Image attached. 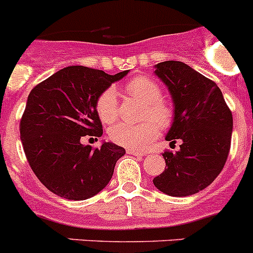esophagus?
Returning a JSON list of instances; mask_svg holds the SVG:
<instances>
[{
    "mask_svg": "<svg viewBox=\"0 0 253 253\" xmlns=\"http://www.w3.org/2000/svg\"><path fill=\"white\" fill-rule=\"evenodd\" d=\"M126 153L129 154H133V156H137V157H143L144 153L140 151H135V149H126Z\"/></svg>",
    "mask_w": 253,
    "mask_h": 253,
    "instance_id": "1",
    "label": "esophagus"
}]
</instances>
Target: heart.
Returning <instances> with one entry per match:
<instances>
[{"label":"heart","mask_w":253,"mask_h":253,"mask_svg":"<svg viewBox=\"0 0 253 253\" xmlns=\"http://www.w3.org/2000/svg\"><path fill=\"white\" fill-rule=\"evenodd\" d=\"M125 90L129 96L139 100L146 105L143 118L148 120L142 124L118 123L109 129V138L114 143L128 148H144L157 137L158 126L166 129L173 122L175 111L171 104L162 100V90L160 84L146 76H138L126 84ZM96 113L101 122L110 124L118 118V100L116 90L107 87L96 100Z\"/></svg>","instance_id":"obj_1"}]
</instances>
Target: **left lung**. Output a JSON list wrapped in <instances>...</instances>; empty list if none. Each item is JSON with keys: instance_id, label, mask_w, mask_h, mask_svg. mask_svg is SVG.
Wrapping results in <instances>:
<instances>
[{"instance_id": "1", "label": "left lung", "mask_w": 253, "mask_h": 253, "mask_svg": "<svg viewBox=\"0 0 253 253\" xmlns=\"http://www.w3.org/2000/svg\"><path fill=\"white\" fill-rule=\"evenodd\" d=\"M154 75L169 87L175 118L166 140L181 146L162 154L167 169L153 178L169 196H189L209 186L224 167L233 118L215 82L177 60L156 64Z\"/></svg>"}]
</instances>
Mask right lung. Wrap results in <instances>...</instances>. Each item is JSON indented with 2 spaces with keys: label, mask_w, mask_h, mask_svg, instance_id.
<instances>
[{
  "label": "right lung",
  "mask_w": 253,
  "mask_h": 253,
  "mask_svg": "<svg viewBox=\"0 0 253 253\" xmlns=\"http://www.w3.org/2000/svg\"><path fill=\"white\" fill-rule=\"evenodd\" d=\"M129 71L111 76L100 69L69 66L31 90L20 122V138L31 169L51 193L86 200L111 180L123 147L102 142L84 146V135L101 137L96 100Z\"/></svg>",
  "instance_id": "obj_1"
}]
</instances>
